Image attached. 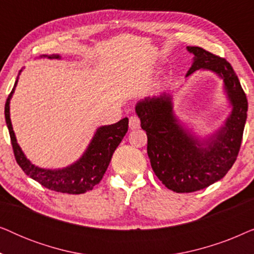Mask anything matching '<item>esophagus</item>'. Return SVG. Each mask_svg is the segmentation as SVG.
Wrapping results in <instances>:
<instances>
[{"mask_svg":"<svg viewBox=\"0 0 254 254\" xmlns=\"http://www.w3.org/2000/svg\"><path fill=\"white\" fill-rule=\"evenodd\" d=\"M140 124L141 121L138 119V117L136 116H133L129 118V128L130 129H136V128L140 127Z\"/></svg>","mask_w":254,"mask_h":254,"instance_id":"esophagus-1","label":"esophagus"}]
</instances>
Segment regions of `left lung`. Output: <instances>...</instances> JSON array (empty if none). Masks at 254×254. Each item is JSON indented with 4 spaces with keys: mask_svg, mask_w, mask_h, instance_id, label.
<instances>
[{
    "mask_svg": "<svg viewBox=\"0 0 254 254\" xmlns=\"http://www.w3.org/2000/svg\"><path fill=\"white\" fill-rule=\"evenodd\" d=\"M187 50L194 54V62L186 76L199 69L216 72L234 109L225 126L202 144L177 124L166 92L137 103L135 110L148 136L151 168L163 185L177 193L203 190L227 175L237 159L248 117V98L231 64L201 47Z\"/></svg>",
    "mask_w": 254,
    "mask_h": 254,
    "instance_id": "obj_1",
    "label": "left lung"
}]
</instances>
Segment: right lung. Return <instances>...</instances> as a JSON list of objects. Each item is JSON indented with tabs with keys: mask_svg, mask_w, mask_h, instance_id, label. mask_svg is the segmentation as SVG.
Wrapping results in <instances>:
<instances>
[{
	"mask_svg": "<svg viewBox=\"0 0 254 254\" xmlns=\"http://www.w3.org/2000/svg\"><path fill=\"white\" fill-rule=\"evenodd\" d=\"M47 57V55H44ZM50 59H59V55H51ZM17 85V79L13 89L6 98L4 116L8 126L10 140L16 162L30 178L36 180L46 189L55 192L68 194H82L91 190L103 179L111 158L120 142L123 141L128 130V119L124 118L119 123L98 128L93 136L89 148L84 155L75 164L62 170H46L31 164L29 159L23 154L22 149L17 143L15 133L12 130L10 120V99Z\"/></svg>",
	"mask_w": 254,
	"mask_h": 254,
	"instance_id": "1",
	"label": "right lung"
}]
</instances>
